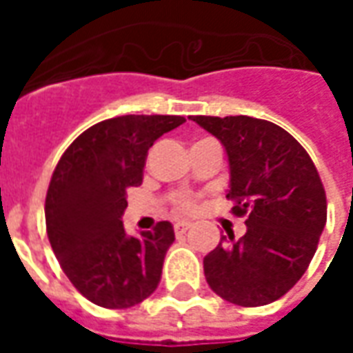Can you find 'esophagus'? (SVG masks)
Listing matches in <instances>:
<instances>
[{"instance_id": "1", "label": "esophagus", "mask_w": 353, "mask_h": 353, "mask_svg": "<svg viewBox=\"0 0 353 353\" xmlns=\"http://www.w3.org/2000/svg\"><path fill=\"white\" fill-rule=\"evenodd\" d=\"M189 229H191V223H187V221L174 223V232H176V234H185Z\"/></svg>"}]
</instances>
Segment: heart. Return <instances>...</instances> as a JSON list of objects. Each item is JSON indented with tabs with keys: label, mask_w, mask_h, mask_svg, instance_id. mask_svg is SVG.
<instances>
[{
	"label": "heart",
	"mask_w": 353,
	"mask_h": 353,
	"mask_svg": "<svg viewBox=\"0 0 353 353\" xmlns=\"http://www.w3.org/2000/svg\"><path fill=\"white\" fill-rule=\"evenodd\" d=\"M172 206L179 214H191L196 210V200L187 192H176V194H172Z\"/></svg>",
	"instance_id": "1"
}]
</instances>
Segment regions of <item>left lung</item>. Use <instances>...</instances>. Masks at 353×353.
Segmentation results:
<instances>
[{
    "label": "left lung",
    "mask_w": 353,
    "mask_h": 353,
    "mask_svg": "<svg viewBox=\"0 0 353 353\" xmlns=\"http://www.w3.org/2000/svg\"><path fill=\"white\" fill-rule=\"evenodd\" d=\"M191 119L227 149L230 212L248 217L244 236H223L204 257L208 283L238 306L274 303L303 278L325 227L327 199L318 170L306 149L270 121Z\"/></svg>",
    "instance_id": "obj_1"
}]
</instances>
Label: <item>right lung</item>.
<instances>
[{
  "label": "right lung",
  "mask_w": 353,
  "mask_h": 353,
  "mask_svg": "<svg viewBox=\"0 0 353 353\" xmlns=\"http://www.w3.org/2000/svg\"><path fill=\"white\" fill-rule=\"evenodd\" d=\"M185 123L179 115H123L94 124L68 147L45 199L47 236L73 288L103 308H130L153 293L174 242L168 221L126 236V189L143 181L147 151Z\"/></svg>",
  "instance_id": "right-lung-1"
}]
</instances>
